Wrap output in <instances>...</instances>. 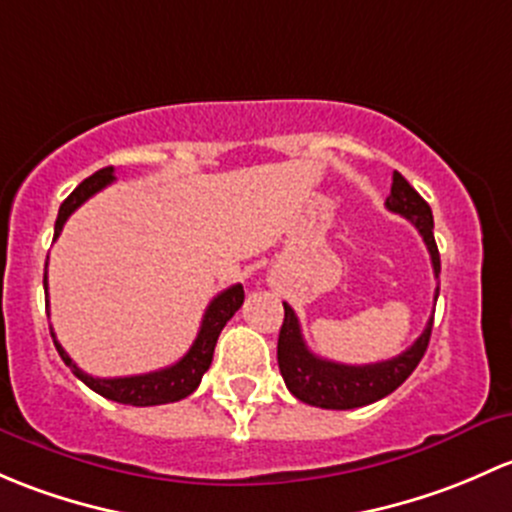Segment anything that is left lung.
<instances>
[{
    "instance_id": "1",
    "label": "left lung",
    "mask_w": 512,
    "mask_h": 512,
    "mask_svg": "<svg viewBox=\"0 0 512 512\" xmlns=\"http://www.w3.org/2000/svg\"><path fill=\"white\" fill-rule=\"evenodd\" d=\"M384 207L394 214H402L416 226L429 249L434 276L439 278L441 258L434 241L431 207L399 172L392 175V192ZM434 298H439V288ZM283 310H286V318L278 335V367H281L283 382L295 399L320 409H357L392 394L421 362L429 347L431 325H434V318H429L424 333L416 337L414 345L392 360L372 362V365H340V362L313 355L305 345L293 308L283 303Z\"/></svg>"
}]
</instances>
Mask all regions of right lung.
<instances>
[{
	"mask_svg": "<svg viewBox=\"0 0 512 512\" xmlns=\"http://www.w3.org/2000/svg\"><path fill=\"white\" fill-rule=\"evenodd\" d=\"M113 179H115L113 167H103V170H98L96 175L83 179V182L68 194L66 202H63L59 209V217H56L54 239H59L66 219L71 217V214L86 202V199H91L93 194L100 192V189L108 187ZM46 266H49V263H46ZM44 291L49 293L46 268H44ZM241 303H244V286H241V283L221 291L217 298L207 305V310H204L202 328H199V333L194 337L187 355H184L179 362H175V365L165 367V370L135 374V377H113V379L91 377L88 372L78 370L76 362L68 357V352L63 350L59 340H56L54 328H51V337H54V345L56 350H59L61 360L71 367V372L76 374L86 387H91L93 392L100 394V397L113 399V402L118 404H130V407H157V404L179 402V399L189 397V394L199 387L204 372H207L209 365H212L214 347H217L219 333L224 330V325L234 318V313L241 308ZM46 308H49V298H46Z\"/></svg>",
	"mask_w": 512,
	"mask_h": 512,
	"instance_id": "1",
	"label": "right lung"
}]
</instances>
